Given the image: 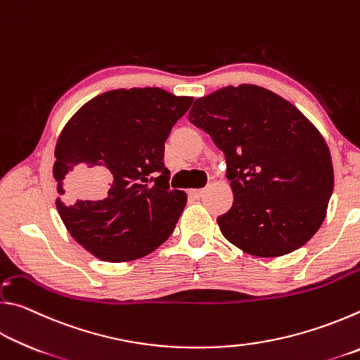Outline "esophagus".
<instances>
[{
	"label": "esophagus",
	"instance_id": "esophagus-1",
	"mask_svg": "<svg viewBox=\"0 0 360 360\" xmlns=\"http://www.w3.org/2000/svg\"><path fill=\"white\" fill-rule=\"evenodd\" d=\"M192 195V197H195V198H200V197H203V193H205V188H192L191 192H188Z\"/></svg>",
	"mask_w": 360,
	"mask_h": 360
}]
</instances>
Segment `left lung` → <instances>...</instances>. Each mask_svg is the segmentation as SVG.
<instances>
[{"mask_svg": "<svg viewBox=\"0 0 360 360\" xmlns=\"http://www.w3.org/2000/svg\"><path fill=\"white\" fill-rule=\"evenodd\" d=\"M188 120L225 155L233 205L217 224L231 245L279 257L313 238L333 191L332 157L290 101L259 85H229L195 100Z\"/></svg>", "mask_w": 360, "mask_h": 360, "instance_id": "left-lung-1", "label": "left lung"}]
</instances>
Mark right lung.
Wrapping results in <instances>:
<instances>
[{
    "label": "right lung",
    "instance_id": "add662e5",
    "mask_svg": "<svg viewBox=\"0 0 360 360\" xmlns=\"http://www.w3.org/2000/svg\"><path fill=\"white\" fill-rule=\"evenodd\" d=\"M192 101L158 87L109 90L63 127L53 163L57 211L95 257L135 260L173 233L187 195L169 188L163 155L169 131ZM94 175L101 181L94 183Z\"/></svg>",
    "mask_w": 360,
    "mask_h": 360
}]
</instances>
